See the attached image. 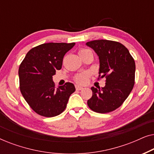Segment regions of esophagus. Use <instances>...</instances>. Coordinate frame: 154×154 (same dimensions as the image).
Listing matches in <instances>:
<instances>
[{"label": "esophagus", "mask_w": 154, "mask_h": 154, "mask_svg": "<svg viewBox=\"0 0 154 154\" xmlns=\"http://www.w3.org/2000/svg\"><path fill=\"white\" fill-rule=\"evenodd\" d=\"M75 89H76V90H83V87L79 85H75Z\"/></svg>", "instance_id": "esophagus-1"}]
</instances>
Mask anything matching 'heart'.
<instances>
[{
    "instance_id": "obj_1",
    "label": "heart",
    "mask_w": 154,
    "mask_h": 154,
    "mask_svg": "<svg viewBox=\"0 0 154 154\" xmlns=\"http://www.w3.org/2000/svg\"><path fill=\"white\" fill-rule=\"evenodd\" d=\"M90 50L88 49H81L79 50V54L80 56L83 55L86 52H89ZM90 73L88 72H82L80 73H78L77 75H75L74 77V81L75 83L79 84H85L87 83L88 78H89Z\"/></svg>"
}]
</instances>
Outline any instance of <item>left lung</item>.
Here are the masks:
<instances>
[{"instance_id": "left-lung-1", "label": "left lung", "mask_w": 154, "mask_h": 154, "mask_svg": "<svg viewBox=\"0 0 154 154\" xmlns=\"http://www.w3.org/2000/svg\"><path fill=\"white\" fill-rule=\"evenodd\" d=\"M86 45L99 56V77L106 78L104 88H91L92 96L88 105L94 112H111L123 104L134 87L135 62L129 50L119 42L95 40Z\"/></svg>"}]
</instances>
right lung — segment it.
Returning a JSON list of instances; mask_svg holds the SVG:
<instances>
[{
    "label": "right lung",
    "instance_id": "obj_1",
    "mask_svg": "<svg viewBox=\"0 0 154 154\" xmlns=\"http://www.w3.org/2000/svg\"><path fill=\"white\" fill-rule=\"evenodd\" d=\"M75 43H48L33 48L19 68L20 88L24 100L40 116L53 117L65 110L74 85L67 82L56 88L52 75L62 69L63 58Z\"/></svg>",
    "mask_w": 154,
    "mask_h": 154
}]
</instances>
